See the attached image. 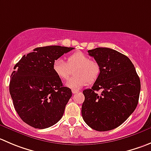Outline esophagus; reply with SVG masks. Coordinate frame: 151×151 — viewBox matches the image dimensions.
Returning a JSON list of instances; mask_svg holds the SVG:
<instances>
[{
  "label": "esophagus",
  "mask_w": 151,
  "mask_h": 151,
  "mask_svg": "<svg viewBox=\"0 0 151 151\" xmlns=\"http://www.w3.org/2000/svg\"><path fill=\"white\" fill-rule=\"evenodd\" d=\"M78 92H79V90H75V89H73V90H72V93H78Z\"/></svg>",
  "instance_id": "esophagus-1"
}]
</instances>
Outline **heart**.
Returning a JSON list of instances; mask_svg holds the SVG:
<instances>
[{"mask_svg":"<svg viewBox=\"0 0 151 151\" xmlns=\"http://www.w3.org/2000/svg\"><path fill=\"white\" fill-rule=\"evenodd\" d=\"M74 68V76L66 83L72 89L81 88L89 82H95L99 76V64L81 52H76L69 55L67 63L61 58L53 61V72L61 80H67L71 74V70Z\"/></svg>","mask_w":151,"mask_h":151,"instance_id":"1","label":"heart"}]
</instances>
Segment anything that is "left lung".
<instances>
[{
    "instance_id": "left-lung-1",
    "label": "left lung",
    "mask_w": 151,
    "mask_h": 151,
    "mask_svg": "<svg viewBox=\"0 0 151 151\" xmlns=\"http://www.w3.org/2000/svg\"><path fill=\"white\" fill-rule=\"evenodd\" d=\"M100 66V74L91 89L83 91L81 115L86 124L98 131L121 125L139 102L141 84L134 65L126 55L107 47L88 50ZM101 90V94L96 92Z\"/></svg>"
}]
</instances>
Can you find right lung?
<instances>
[{
	"mask_svg": "<svg viewBox=\"0 0 151 151\" xmlns=\"http://www.w3.org/2000/svg\"><path fill=\"white\" fill-rule=\"evenodd\" d=\"M73 47L47 46L24 55L14 67L9 93L21 119L38 129L56 124L72 96L52 70L53 61Z\"/></svg>",
	"mask_w": 151,
	"mask_h": 151,
	"instance_id": "obj_1",
	"label": "right lung"
}]
</instances>
